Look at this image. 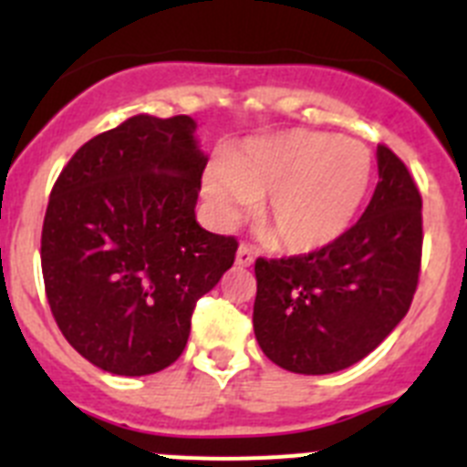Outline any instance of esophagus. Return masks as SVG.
Wrapping results in <instances>:
<instances>
[{
	"label": "esophagus",
	"mask_w": 467,
	"mask_h": 467,
	"mask_svg": "<svg viewBox=\"0 0 467 467\" xmlns=\"http://www.w3.org/2000/svg\"><path fill=\"white\" fill-rule=\"evenodd\" d=\"M253 262H254V250L250 245H245V243H243V245L238 247V253H236V264H238V266H250Z\"/></svg>",
	"instance_id": "obj_1"
}]
</instances>
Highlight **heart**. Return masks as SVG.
Masks as SVG:
<instances>
[{
    "label": "heart",
    "instance_id": "1",
    "mask_svg": "<svg viewBox=\"0 0 467 467\" xmlns=\"http://www.w3.org/2000/svg\"><path fill=\"white\" fill-rule=\"evenodd\" d=\"M372 177V151L360 140L296 128L226 151L205 172L203 192L224 226L250 217L262 198L271 241L290 253H313L350 229Z\"/></svg>",
    "mask_w": 467,
    "mask_h": 467
}]
</instances>
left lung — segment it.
Returning a JSON list of instances; mask_svg holds the SVG:
<instances>
[{
  "label": "left lung",
  "mask_w": 467,
  "mask_h": 467,
  "mask_svg": "<svg viewBox=\"0 0 467 467\" xmlns=\"http://www.w3.org/2000/svg\"><path fill=\"white\" fill-rule=\"evenodd\" d=\"M379 184L339 241L308 254L254 262V337L295 374H332L369 356L407 316L423 247L420 193L379 144Z\"/></svg>",
  "instance_id": "1"
}]
</instances>
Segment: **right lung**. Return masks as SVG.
I'll return each instance as SVG.
<instances>
[{
  "instance_id": "obj_1",
  "label": "right lung",
  "mask_w": 467,
  "mask_h": 467,
  "mask_svg": "<svg viewBox=\"0 0 467 467\" xmlns=\"http://www.w3.org/2000/svg\"><path fill=\"white\" fill-rule=\"evenodd\" d=\"M192 117L138 114L79 147L53 184L41 274L77 353L119 377L182 356L196 301L220 283L238 241L201 229L208 156Z\"/></svg>"
}]
</instances>
